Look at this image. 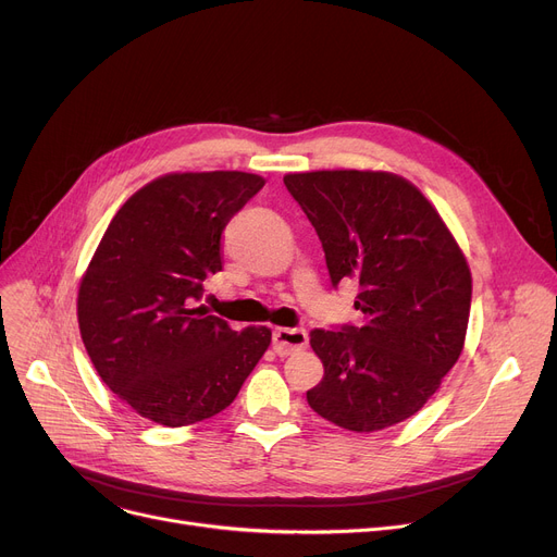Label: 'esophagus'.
Segmentation results:
<instances>
[{
    "label": "esophagus",
    "instance_id": "esophagus-1",
    "mask_svg": "<svg viewBox=\"0 0 557 557\" xmlns=\"http://www.w3.org/2000/svg\"><path fill=\"white\" fill-rule=\"evenodd\" d=\"M307 343H309V336H307V330H302V327H294V330L277 327L273 332V347L280 357L300 352V349L307 347Z\"/></svg>",
    "mask_w": 557,
    "mask_h": 557
}]
</instances>
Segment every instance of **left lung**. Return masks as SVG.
<instances>
[{
    "label": "left lung",
    "mask_w": 557,
    "mask_h": 557,
    "mask_svg": "<svg viewBox=\"0 0 557 557\" xmlns=\"http://www.w3.org/2000/svg\"><path fill=\"white\" fill-rule=\"evenodd\" d=\"M325 250L332 286L357 280L361 325L313 330L325 366L313 411L366 433L416 416L462 352L472 275L433 205L384 171L284 175Z\"/></svg>",
    "instance_id": "left-lung-1"
}]
</instances>
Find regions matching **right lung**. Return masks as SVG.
<instances>
[{
  "label": "right lung",
  "mask_w": 557,
  "mask_h": 557,
  "mask_svg": "<svg viewBox=\"0 0 557 557\" xmlns=\"http://www.w3.org/2000/svg\"><path fill=\"white\" fill-rule=\"evenodd\" d=\"M263 187L244 171L171 173L110 221L78 288V327L103 384L135 413L187 426L227 408L271 345L196 307L221 234Z\"/></svg>",
  "instance_id": "add662e5"
}]
</instances>
